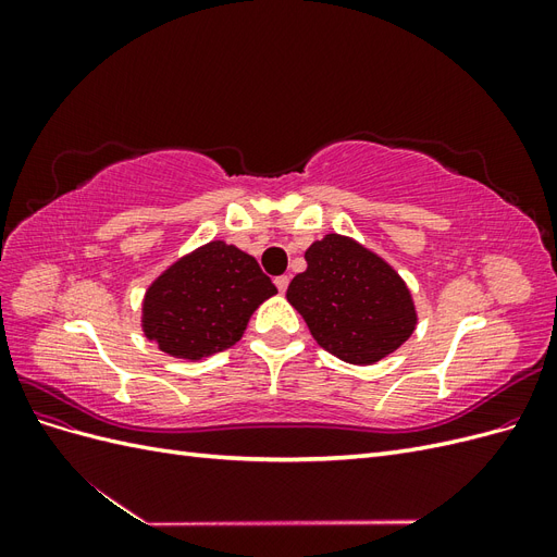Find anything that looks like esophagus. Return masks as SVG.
Wrapping results in <instances>:
<instances>
[{
	"label": "esophagus",
	"mask_w": 557,
	"mask_h": 557,
	"mask_svg": "<svg viewBox=\"0 0 557 557\" xmlns=\"http://www.w3.org/2000/svg\"><path fill=\"white\" fill-rule=\"evenodd\" d=\"M274 283H276L278 293H281V295H285V290H288V283H290V278H288V276H278Z\"/></svg>",
	"instance_id": "esophagus-1"
}]
</instances>
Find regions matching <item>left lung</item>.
<instances>
[{
	"label": "left lung",
	"instance_id": "left-lung-1",
	"mask_svg": "<svg viewBox=\"0 0 557 557\" xmlns=\"http://www.w3.org/2000/svg\"><path fill=\"white\" fill-rule=\"evenodd\" d=\"M307 272L288 285L290 305L320 348L348 364H376L409 339L416 301L397 269L352 237L330 232L307 252Z\"/></svg>",
	"mask_w": 557,
	"mask_h": 557
}]
</instances>
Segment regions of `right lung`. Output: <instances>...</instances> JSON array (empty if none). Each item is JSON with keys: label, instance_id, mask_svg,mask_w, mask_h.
Wrapping results in <instances>:
<instances>
[{"label": "right lung", "instance_id": "right-lung-1", "mask_svg": "<svg viewBox=\"0 0 557 557\" xmlns=\"http://www.w3.org/2000/svg\"><path fill=\"white\" fill-rule=\"evenodd\" d=\"M276 285L258 260L213 239L172 262L148 285L141 330L166 356L205 360L237 344Z\"/></svg>", "mask_w": 557, "mask_h": 557}]
</instances>
